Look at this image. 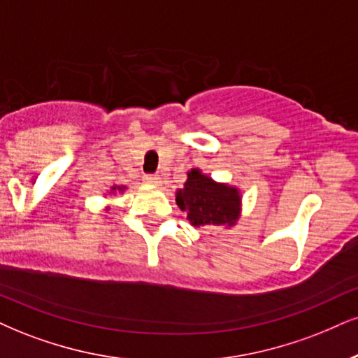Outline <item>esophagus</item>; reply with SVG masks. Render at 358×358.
Listing matches in <instances>:
<instances>
[{"label":"esophagus","instance_id":"esophagus-1","mask_svg":"<svg viewBox=\"0 0 358 358\" xmlns=\"http://www.w3.org/2000/svg\"><path fill=\"white\" fill-rule=\"evenodd\" d=\"M144 184H148V186H161V178L159 176H152V174H148L143 178Z\"/></svg>","mask_w":358,"mask_h":358}]
</instances>
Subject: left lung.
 <instances>
[{
    "mask_svg": "<svg viewBox=\"0 0 358 358\" xmlns=\"http://www.w3.org/2000/svg\"><path fill=\"white\" fill-rule=\"evenodd\" d=\"M176 202L194 227H232L241 215L239 189L215 182L199 169L187 172L184 187L176 192Z\"/></svg>",
    "mask_w": 358,
    "mask_h": 358,
    "instance_id": "left-lung-1",
    "label": "left lung"
}]
</instances>
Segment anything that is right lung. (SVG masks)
<instances>
[{
  "mask_svg": "<svg viewBox=\"0 0 358 358\" xmlns=\"http://www.w3.org/2000/svg\"><path fill=\"white\" fill-rule=\"evenodd\" d=\"M111 191H121L122 192V191H124V186H113Z\"/></svg>",
  "mask_w": 358,
  "mask_h": 358,
  "instance_id": "right-lung-1",
  "label": "right lung"
}]
</instances>
